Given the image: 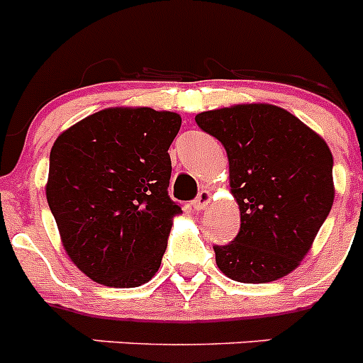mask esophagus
I'll return each instance as SVG.
<instances>
[{
    "instance_id": "34e87169",
    "label": "esophagus",
    "mask_w": 363,
    "mask_h": 363,
    "mask_svg": "<svg viewBox=\"0 0 363 363\" xmlns=\"http://www.w3.org/2000/svg\"><path fill=\"white\" fill-rule=\"evenodd\" d=\"M211 198H213L211 196V192L207 191V189H201V191L198 192V196L192 200V207H194L196 211L205 209V207H207V203L211 201Z\"/></svg>"
}]
</instances>
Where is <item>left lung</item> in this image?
<instances>
[{
	"instance_id": "8db88e82",
	"label": "left lung",
	"mask_w": 363,
	"mask_h": 363,
	"mask_svg": "<svg viewBox=\"0 0 363 363\" xmlns=\"http://www.w3.org/2000/svg\"><path fill=\"white\" fill-rule=\"evenodd\" d=\"M229 158L240 233L214 245L223 274L265 284L289 274L313 245L335 200L333 154L318 134L285 108L234 105L196 116Z\"/></svg>"
}]
</instances>
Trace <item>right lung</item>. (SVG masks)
Listing matches in <instances>:
<instances>
[{"instance_id": "right-lung-1", "label": "right lung", "mask_w": 363, "mask_h": 363, "mask_svg": "<svg viewBox=\"0 0 363 363\" xmlns=\"http://www.w3.org/2000/svg\"><path fill=\"white\" fill-rule=\"evenodd\" d=\"M176 112L105 108L57 136L47 201L67 255L91 280L138 287L158 272L171 218Z\"/></svg>"}]
</instances>
